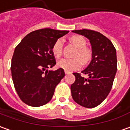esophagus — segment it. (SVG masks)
<instances>
[{
	"instance_id": "esophagus-1",
	"label": "esophagus",
	"mask_w": 130,
	"mask_h": 130,
	"mask_svg": "<svg viewBox=\"0 0 130 130\" xmlns=\"http://www.w3.org/2000/svg\"><path fill=\"white\" fill-rule=\"evenodd\" d=\"M65 73L66 74V75H68V74H69V73H70V72H68V71H66V70H65Z\"/></svg>"
}]
</instances>
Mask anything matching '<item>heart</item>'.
Instances as JSON below:
<instances>
[{"label": "heart", "mask_w": 130, "mask_h": 130, "mask_svg": "<svg viewBox=\"0 0 130 130\" xmlns=\"http://www.w3.org/2000/svg\"><path fill=\"white\" fill-rule=\"evenodd\" d=\"M70 40L78 48L75 55V58H63L60 60L57 63L58 68L63 69L66 71H72L79 69L82 63L83 65L87 64L92 58V53L90 49L85 47L86 40L83 37L80 35L72 36L70 38ZM62 43V40L58 39L52 47V53L56 58L61 56Z\"/></svg>", "instance_id": "1"}]
</instances>
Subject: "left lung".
Returning a JSON list of instances; mask_svg holds the SVG:
<instances>
[{
    "instance_id": "obj_1",
    "label": "left lung",
    "mask_w": 130,
    "mask_h": 130,
    "mask_svg": "<svg viewBox=\"0 0 130 130\" xmlns=\"http://www.w3.org/2000/svg\"><path fill=\"white\" fill-rule=\"evenodd\" d=\"M72 32L87 38L92 47V60L82 71L88 75V78L73 73L75 81L70 86L72 99L80 105L92 108L103 102L112 89L117 72L116 50L112 42L99 32L87 29Z\"/></svg>"
}]
</instances>
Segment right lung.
Here are the masks:
<instances>
[{"label": "right lung", "mask_w": 130, "mask_h": 130, "mask_svg": "<svg viewBox=\"0 0 130 130\" xmlns=\"http://www.w3.org/2000/svg\"><path fill=\"white\" fill-rule=\"evenodd\" d=\"M68 30L44 28L26 35L14 50L11 74L18 95L32 107L47 104L58 84L65 76L64 70H48L56 64L52 47Z\"/></svg>", "instance_id": "right-lung-1"}]
</instances>
